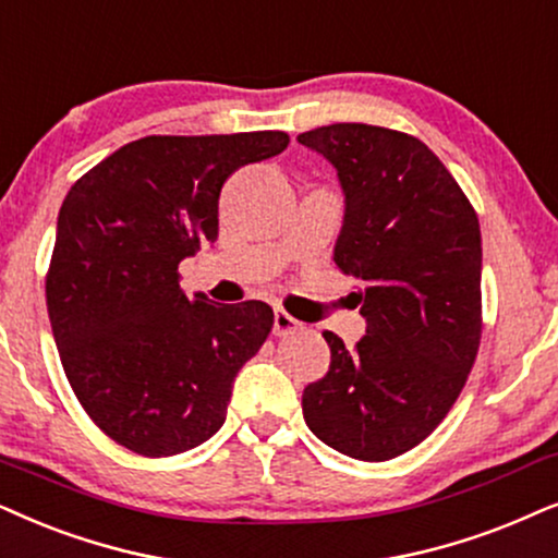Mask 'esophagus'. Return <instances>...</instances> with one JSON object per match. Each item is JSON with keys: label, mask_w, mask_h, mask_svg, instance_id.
Segmentation results:
<instances>
[{"label": "esophagus", "mask_w": 558, "mask_h": 558, "mask_svg": "<svg viewBox=\"0 0 558 558\" xmlns=\"http://www.w3.org/2000/svg\"><path fill=\"white\" fill-rule=\"evenodd\" d=\"M296 330H302L300 320H294L287 310H281V307L274 310V336H279V338L292 336V332H296Z\"/></svg>", "instance_id": "1"}]
</instances>
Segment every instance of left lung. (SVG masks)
<instances>
[{
    "label": "left lung",
    "instance_id": "left-lung-1",
    "mask_svg": "<svg viewBox=\"0 0 558 558\" xmlns=\"http://www.w3.org/2000/svg\"><path fill=\"white\" fill-rule=\"evenodd\" d=\"M296 141L338 169L345 220L336 266L366 336L325 330L330 372L302 395L307 428L361 461H389L438 428L482 341V233L472 202L423 141L336 122Z\"/></svg>",
    "mask_w": 558,
    "mask_h": 558
}]
</instances>
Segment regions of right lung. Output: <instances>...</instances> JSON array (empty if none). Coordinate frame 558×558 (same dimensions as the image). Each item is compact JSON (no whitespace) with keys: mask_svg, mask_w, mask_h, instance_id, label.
I'll return each instance as SVG.
<instances>
[{"mask_svg":"<svg viewBox=\"0 0 558 558\" xmlns=\"http://www.w3.org/2000/svg\"><path fill=\"white\" fill-rule=\"evenodd\" d=\"M289 146L281 130L148 135L71 186L46 305L63 372L94 425L161 459L213 438L235 374L269 338L266 302L215 305L179 289V262L217 241L222 184Z\"/></svg>","mask_w":558,"mask_h":558,"instance_id":"obj_1","label":"right lung"}]
</instances>
